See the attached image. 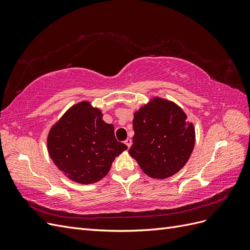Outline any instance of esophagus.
<instances>
[{"instance_id": "1", "label": "esophagus", "mask_w": 250, "mask_h": 250, "mask_svg": "<svg viewBox=\"0 0 250 250\" xmlns=\"http://www.w3.org/2000/svg\"><path fill=\"white\" fill-rule=\"evenodd\" d=\"M124 143H125V145H126L128 148H130L131 144H132V141H131V139H127Z\"/></svg>"}]
</instances>
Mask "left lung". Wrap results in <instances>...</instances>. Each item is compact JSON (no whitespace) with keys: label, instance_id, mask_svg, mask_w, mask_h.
<instances>
[{"label":"left lung","instance_id":"8db88e82","mask_svg":"<svg viewBox=\"0 0 250 250\" xmlns=\"http://www.w3.org/2000/svg\"><path fill=\"white\" fill-rule=\"evenodd\" d=\"M128 153L149 177L165 179L185 167L195 145V127L173 101L153 97L133 113Z\"/></svg>","mask_w":250,"mask_h":250}]
</instances>
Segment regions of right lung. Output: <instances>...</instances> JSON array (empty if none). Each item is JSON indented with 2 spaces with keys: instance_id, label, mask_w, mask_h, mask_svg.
<instances>
[{
  "instance_id": "add662e5",
  "label": "right lung",
  "mask_w": 250,
  "mask_h": 250,
  "mask_svg": "<svg viewBox=\"0 0 250 250\" xmlns=\"http://www.w3.org/2000/svg\"><path fill=\"white\" fill-rule=\"evenodd\" d=\"M88 101L74 104L51 127L48 152L65 177L90 185L107 175L115 158L127 149L117 141L115 127Z\"/></svg>"
}]
</instances>
